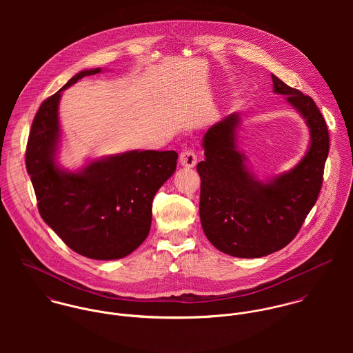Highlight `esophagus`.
Wrapping results in <instances>:
<instances>
[{"mask_svg":"<svg viewBox=\"0 0 353 353\" xmlns=\"http://www.w3.org/2000/svg\"><path fill=\"white\" fill-rule=\"evenodd\" d=\"M179 163L183 167H194L197 164V154L192 150H185L179 154Z\"/></svg>","mask_w":353,"mask_h":353,"instance_id":"1","label":"esophagus"}]
</instances>
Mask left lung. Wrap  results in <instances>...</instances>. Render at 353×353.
<instances>
[{
	"label": "left lung",
	"mask_w": 353,
	"mask_h": 353,
	"mask_svg": "<svg viewBox=\"0 0 353 353\" xmlns=\"http://www.w3.org/2000/svg\"><path fill=\"white\" fill-rule=\"evenodd\" d=\"M273 91L302 115L310 129V147L291 171L261 182L236 147L239 115L231 114L203 136L200 217L209 242L239 258H259L285 248L299 232L318 200L329 132L315 101L272 74Z\"/></svg>",
	"instance_id": "left-lung-1"
}]
</instances>
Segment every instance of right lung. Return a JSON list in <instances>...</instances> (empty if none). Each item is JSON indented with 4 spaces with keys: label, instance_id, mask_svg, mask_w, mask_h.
<instances>
[{
    "label": "right lung",
    "instance_id": "obj_1",
    "mask_svg": "<svg viewBox=\"0 0 353 353\" xmlns=\"http://www.w3.org/2000/svg\"><path fill=\"white\" fill-rule=\"evenodd\" d=\"M101 70H81L41 104L27 143L26 165L45 223L73 252L108 261L129 255L147 239L153 197L174 174L178 153L125 152L94 160L79 172L59 168L55 153L61 94Z\"/></svg>",
    "mask_w": 353,
    "mask_h": 353
}]
</instances>
